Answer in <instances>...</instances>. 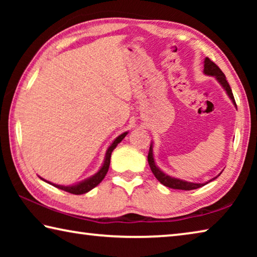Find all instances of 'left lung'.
Returning a JSON list of instances; mask_svg holds the SVG:
<instances>
[{
  "instance_id": "8db88e82",
  "label": "left lung",
  "mask_w": 257,
  "mask_h": 257,
  "mask_svg": "<svg viewBox=\"0 0 257 257\" xmlns=\"http://www.w3.org/2000/svg\"><path fill=\"white\" fill-rule=\"evenodd\" d=\"M204 73L207 76H213L216 78V80L220 82V85L222 86L225 92H227L228 96L231 98V101L234 104V106L237 107V104H236V101H234L232 90H231V88H230V85L228 84L227 79H225L224 73L221 71V69L208 58L204 60ZM147 160H149L151 170H152V172H153V175L155 176L156 179H158L162 185L169 187V188L181 189V190H193V189H197V188H199V187L208 184V182H205V184H195V182H189V181H185L181 179H177V178H173V177L165 175L164 172L161 171L160 169L156 167V164L154 162L153 145L152 144L150 146V152H149V156H147ZM214 179L215 178H213L212 180H214ZM212 180H210V181H212Z\"/></svg>"
}]
</instances>
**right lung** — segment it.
Returning a JSON list of instances; mask_svg holds the SVG:
<instances>
[{
	"mask_svg": "<svg viewBox=\"0 0 257 257\" xmlns=\"http://www.w3.org/2000/svg\"><path fill=\"white\" fill-rule=\"evenodd\" d=\"M127 134H128V133H123L122 135H120V136H118V137H116V138L114 139V142L112 143L111 146L108 147L107 151H106L105 159H104V163H103V165H102V168L99 169L97 173H95L94 176L88 178V179H85L84 181L78 182V184L73 185V186H60V185L52 184V182L46 181V180H44V179H43V180L46 181V182H49V184H51L52 186L56 187V188H59V189H61V190H64V191H68V193L75 194V195H81V194L87 193V191L92 190V189L94 188V187H96V186L99 184V182H101V181L104 179V177L106 176V173H107V171H108V167H110V160H111L112 152H113V150L115 149L116 145H118L119 143H120L121 141H122V139H123L125 136H127Z\"/></svg>",
	"mask_w": 257,
	"mask_h": 257,
	"instance_id": "add662e5",
	"label": "right lung"
}]
</instances>
